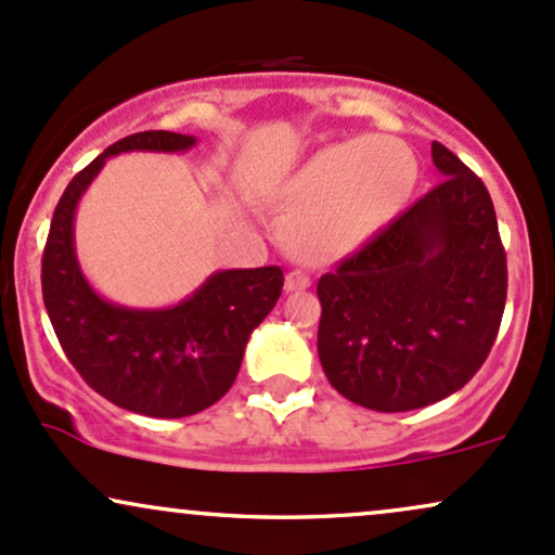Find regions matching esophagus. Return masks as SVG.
Listing matches in <instances>:
<instances>
[{
    "mask_svg": "<svg viewBox=\"0 0 555 555\" xmlns=\"http://www.w3.org/2000/svg\"><path fill=\"white\" fill-rule=\"evenodd\" d=\"M308 286H310L308 273H302V271L286 273V279H284V289L286 292H299V289H308Z\"/></svg>",
    "mask_w": 555,
    "mask_h": 555,
    "instance_id": "esophagus-1",
    "label": "esophagus"
}]
</instances>
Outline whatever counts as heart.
<instances>
[{"label":"heart","mask_w":555,"mask_h":555,"mask_svg":"<svg viewBox=\"0 0 555 555\" xmlns=\"http://www.w3.org/2000/svg\"><path fill=\"white\" fill-rule=\"evenodd\" d=\"M417 171L410 145L391 135L321 149L282 190L292 253L308 263H334L354 253L406 206Z\"/></svg>","instance_id":"heart-1"}]
</instances>
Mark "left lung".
<instances>
[{"instance_id":"left-lung-1","label":"left lung","mask_w":555,"mask_h":555,"mask_svg":"<svg viewBox=\"0 0 555 555\" xmlns=\"http://www.w3.org/2000/svg\"><path fill=\"white\" fill-rule=\"evenodd\" d=\"M443 180L318 282L328 384L375 412H410L480 371L506 305V250L488 188L433 140Z\"/></svg>"}]
</instances>
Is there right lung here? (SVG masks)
<instances>
[{
  "mask_svg": "<svg viewBox=\"0 0 555 555\" xmlns=\"http://www.w3.org/2000/svg\"><path fill=\"white\" fill-rule=\"evenodd\" d=\"M193 135H127L73 177L54 208L41 258V289L56 339L88 386L112 404L149 417H188L232 388L253 328L284 286L279 266L216 271L175 308L135 310L91 289L75 258L73 219L106 158L125 151H188Z\"/></svg>",
  "mask_w": 555,
  "mask_h": 555,
  "instance_id": "1",
  "label": "right lung"
}]
</instances>
